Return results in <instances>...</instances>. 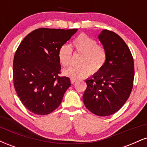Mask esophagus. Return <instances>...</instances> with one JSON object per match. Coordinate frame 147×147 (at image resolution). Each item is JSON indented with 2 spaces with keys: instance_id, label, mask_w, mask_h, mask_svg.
Masks as SVG:
<instances>
[{
  "instance_id": "1",
  "label": "esophagus",
  "mask_w": 147,
  "mask_h": 147,
  "mask_svg": "<svg viewBox=\"0 0 147 147\" xmlns=\"http://www.w3.org/2000/svg\"><path fill=\"white\" fill-rule=\"evenodd\" d=\"M70 82H71V84H75L76 82H77V80H76V79H70Z\"/></svg>"
}]
</instances>
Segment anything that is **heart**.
<instances>
[{"mask_svg": "<svg viewBox=\"0 0 147 147\" xmlns=\"http://www.w3.org/2000/svg\"><path fill=\"white\" fill-rule=\"evenodd\" d=\"M76 53L81 54L78 66L70 67L63 70V75L72 79H80L90 74H96L104 68L107 60V52L102 45L97 44L95 38L82 34L76 37L72 43ZM58 59L61 65L67 67L72 59V50L64 44L58 52Z\"/></svg>", "mask_w": 147, "mask_h": 147, "instance_id": "1", "label": "heart"}]
</instances>
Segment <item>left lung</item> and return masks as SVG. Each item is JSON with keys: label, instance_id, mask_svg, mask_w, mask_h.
<instances>
[{"label": "left lung", "instance_id": "1", "mask_svg": "<svg viewBox=\"0 0 147 147\" xmlns=\"http://www.w3.org/2000/svg\"><path fill=\"white\" fill-rule=\"evenodd\" d=\"M107 52L105 65L86 80L84 105L98 116L119 111L129 99L134 79V62L129 47L119 35L103 30L98 36Z\"/></svg>", "mask_w": 147, "mask_h": 147}]
</instances>
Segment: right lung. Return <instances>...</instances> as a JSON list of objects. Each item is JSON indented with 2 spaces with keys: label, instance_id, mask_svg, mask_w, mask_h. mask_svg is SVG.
<instances>
[{
  "label": "right lung",
  "instance_id": "right-lung-1",
  "mask_svg": "<svg viewBox=\"0 0 147 147\" xmlns=\"http://www.w3.org/2000/svg\"><path fill=\"white\" fill-rule=\"evenodd\" d=\"M77 29L39 28L25 37L13 62L14 88L22 104L36 115H48L60 105L70 86L68 77H59L58 52Z\"/></svg>",
  "mask_w": 147,
  "mask_h": 147
}]
</instances>
